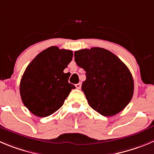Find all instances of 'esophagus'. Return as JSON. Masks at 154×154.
<instances>
[{
	"mask_svg": "<svg viewBox=\"0 0 154 154\" xmlns=\"http://www.w3.org/2000/svg\"><path fill=\"white\" fill-rule=\"evenodd\" d=\"M75 87H76V88L78 89V90H80V89L81 88V83H78V84H77L75 85Z\"/></svg>",
	"mask_w": 154,
	"mask_h": 154,
	"instance_id": "34e87169",
	"label": "esophagus"
}]
</instances>
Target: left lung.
Instances as JSON below:
<instances>
[{
	"mask_svg": "<svg viewBox=\"0 0 154 154\" xmlns=\"http://www.w3.org/2000/svg\"><path fill=\"white\" fill-rule=\"evenodd\" d=\"M74 60L86 71L81 89L90 107L103 116L122 111L131 100L134 80L127 66L103 48L76 51Z\"/></svg>",
	"mask_w": 154,
	"mask_h": 154,
	"instance_id": "left-lung-1",
	"label": "left lung"
}]
</instances>
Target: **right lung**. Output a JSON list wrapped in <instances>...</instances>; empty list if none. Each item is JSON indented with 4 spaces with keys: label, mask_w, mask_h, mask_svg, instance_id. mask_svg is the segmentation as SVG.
<instances>
[{
    "label": "right lung",
    "mask_w": 154,
    "mask_h": 154,
    "mask_svg": "<svg viewBox=\"0 0 154 154\" xmlns=\"http://www.w3.org/2000/svg\"><path fill=\"white\" fill-rule=\"evenodd\" d=\"M73 51L51 46L40 52L24 71L20 93L24 106L35 116L47 117L58 110L68 97L73 84L64 73Z\"/></svg>",
    "instance_id": "right-lung-1"
}]
</instances>
